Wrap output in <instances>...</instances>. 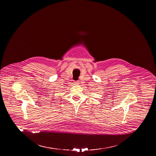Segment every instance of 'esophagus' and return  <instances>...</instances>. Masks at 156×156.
<instances>
[{
    "label": "esophagus",
    "instance_id": "obj_1",
    "mask_svg": "<svg viewBox=\"0 0 156 156\" xmlns=\"http://www.w3.org/2000/svg\"><path fill=\"white\" fill-rule=\"evenodd\" d=\"M74 83L75 84H78V83H79V82H78V81H76L74 82Z\"/></svg>",
    "mask_w": 156,
    "mask_h": 156
}]
</instances>
